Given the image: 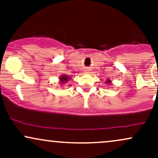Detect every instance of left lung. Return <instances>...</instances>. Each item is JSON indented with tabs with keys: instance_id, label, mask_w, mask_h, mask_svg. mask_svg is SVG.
Segmentation results:
<instances>
[{
	"instance_id": "8db88e82",
	"label": "left lung",
	"mask_w": 158,
	"mask_h": 158,
	"mask_svg": "<svg viewBox=\"0 0 158 158\" xmlns=\"http://www.w3.org/2000/svg\"><path fill=\"white\" fill-rule=\"evenodd\" d=\"M106 83L108 85H111V81H110L109 79H107V80L106 81Z\"/></svg>"
}]
</instances>
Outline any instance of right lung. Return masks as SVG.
Returning <instances> with one entry per match:
<instances>
[{
  "mask_svg": "<svg viewBox=\"0 0 158 158\" xmlns=\"http://www.w3.org/2000/svg\"><path fill=\"white\" fill-rule=\"evenodd\" d=\"M59 83H60L61 86H62V85H65L67 82H68L69 79H70V77H69L68 75H67V74H62V75H61L60 77H59Z\"/></svg>",
  "mask_w": 158,
  "mask_h": 158,
  "instance_id": "1",
  "label": "right lung"
}]
</instances>
